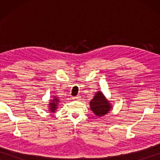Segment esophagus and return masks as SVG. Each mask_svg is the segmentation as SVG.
Here are the masks:
<instances>
[{"label": "esophagus", "instance_id": "34e87169", "mask_svg": "<svg viewBox=\"0 0 160 160\" xmlns=\"http://www.w3.org/2000/svg\"><path fill=\"white\" fill-rule=\"evenodd\" d=\"M73 99L74 100H80V96H76V97H73Z\"/></svg>", "mask_w": 160, "mask_h": 160}]
</instances>
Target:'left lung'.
<instances>
[{
  "label": "left lung",
  "instance_id": "8db88e82",
  "mask_svg": "<svg viewBox=\"0 0 160 160\" xmlns=\"http://www.w3.org/2000/svg\"><path fill=\"white\" fill-rule=\"evenodd\" d=\"M89 105L91 110L98 117L107 114L112 108L110 101L106 99L102 92H98L95 94L93 99L89 102Z\"/></svg>",
  "mask_w": 160,
  "mask_h": 160
}]
</instances>
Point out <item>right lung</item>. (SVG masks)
<instances>
[{
  "label": "right lung",
  "instance_id": "1",
  "mask_svg": "<svg viewBox=\"0 0 160 160\" xmlns=\"http://www.w3.org/2000/svg\"><path fill=\"white\" fill-rule=\"evenodd\" d=\"M59 102H60V100H59L58 98H57L56 96H54L53 99H52L51 101L49 102V111H51L52 113L55 112V111L58 109Z\"/></svg>",
  "mask_w": 160,
  "mask_h": 160
}]
</instances>
